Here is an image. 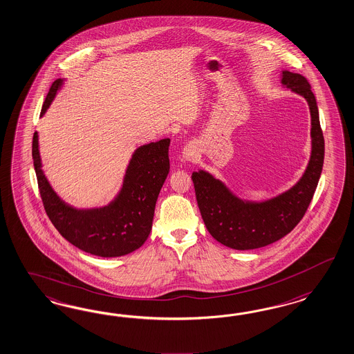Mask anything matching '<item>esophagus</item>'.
Returning <instances> with one entry per match:
<instances>
[{"instance_id":"esophagus-1","label":"esophagus","mask_w":354,"mask_h":354,"mask_svg":"<svg viewBox=\"0 0 354 354\" xmlns=\"http://www.w3.org/2000/svg\"><path fill=\"white\" fill-rule=\"evenodd\" d=\"M194 155H195V150L192 149V147H185L183 149V151H182V158L185 159V160H187V162H190L194 159Z\"/></svg>"}]
</instances>
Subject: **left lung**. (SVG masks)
Here are the masks:
<instances>
[{
	"label": "left lung",
	"mask_w": 354,
	"mask_h": 354,
	"mask_svg": "<svg viewBox=\"0 0 354 354\" xmlns=\"http://www.w3.org/2000/svg\"><path fill=\"white\" fill-rule=\"evenodd\" d=\"M282 85L304 97L312 116V153L303 177L290 190L263 201H243L205 171L192 173L198 207L207 230L232 250H254L279 241L301 221L319 181L324 159V133L310 84L300 73L282 72Z\"/></svg>",
	"instance_id": "8db88e82"
}]
</instances>
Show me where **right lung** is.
<instances>
[{
	"mask_svg": "<svg viewBox=\"0 0 354 354\" xmlns=\"http://www.w3.org/2000/svg\"><path fill=\"white\" fill-rule=\"evenodd\" d=\"M63 84L54 81L41 109L46 112ZM169 138L138 147L131 155L120 192L109 205L77 209L63 202L41 169L39 134L35 131L32 158L44 208L62 236L84 252L118 257L136 251L149 238L155 204L169 173Z\"/></svg>",
	"mask_w": 354,
	"mask_h": 354,
	"instance_id": "add662e5",
	"label": "right lung"
}]
</instances>
